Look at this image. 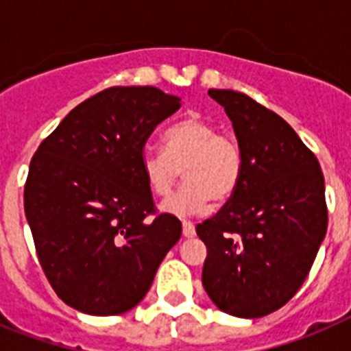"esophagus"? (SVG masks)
I'll return each instance as SVG.
<instances>
[{
    "label": "esophagus",
    "instance_id": "obj_1",
    "mask_svg": "<svg viewBox=\"0 0 351 351\" xmlns=\"http://www.w3.org/2000/svg\"><path fill=\"white\" fill-rule=\"evenodd\" d=\"M195 234H197V232H195V225L191 221H182V235H184V237H195Z\"/></svg>",
    "mask_w": 351,
    "mask_h": 351
}]
</instances>
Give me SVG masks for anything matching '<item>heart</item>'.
<instances>
[{
    "label": "heart",
    "instance_id": "obj_1",
    "mask_svg": "<svg viewBox=\"0 0 351 351\" xmlns=\"http://www.w3.org/2000/svg\"><path fill=\"white\" fill-rule=\"evenodd\" d=\"M181 172L184 186L161 209L173 216L202 213L210 200L226 202L234 197L243 179V151L213 123L190 117L167 130L163 151L149 149L142 156V173L156 197H167Z\"/></svg>",
    "mask_w": 351,
    "mask_h": 351
}]
</instances>
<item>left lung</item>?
Masks as SVG:
<instances>
[{"mask_svg": "<svg viewBox=\"0 0 351 351\" xmlns=\"http://www.w3.org/2000/svg\"><path fill=\"white\" fill-rule=\"evenodd\" d=\"M243 151V179L197 225L207 246L202 285L223 313L260 318L295 295L327 234L320 163L283 117L230 89H209Z\"/></svg>", "mask_w": 351, "mask_h": 351, "instance_id": "8db88e82", "label": "left lung"}]
</instances>
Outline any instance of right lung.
Returning a JSON list of instances; mask_svg holds the SVG:
<instances>
[{
    "label": "right lung",
    "instance_id": "1",
    "mask_svg": "<svg viewBox=\"0 0 351 351\" xmlns=\"http://www.w3.org/2000/svg\"><path fill=\"white\" fill-rule=\"evenodd\" d=\"M181 98L153 86L108 88L77 105L40 144L24 210L40 265L61 300L95 316L145 297L181 239L173 214H154L142 173L149 135Z\"/></svg>",
    "mask_w": 351,
    "mask_h": 351
}]
</instances>
